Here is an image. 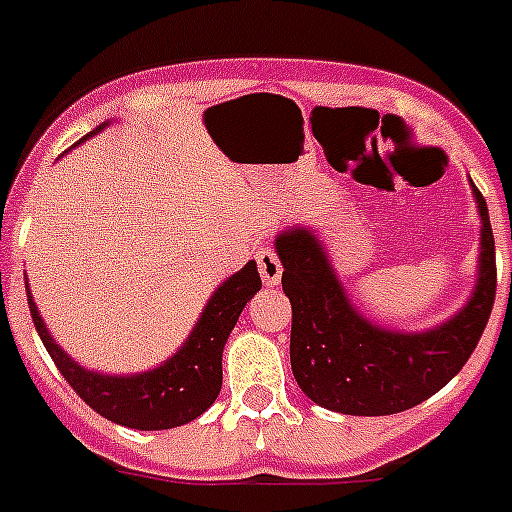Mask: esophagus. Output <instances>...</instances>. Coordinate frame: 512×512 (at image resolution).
<instances>
[{
    "mask_svg": "<svg viewBox=\"0 0 512 512\" xmlns=\"http://www.w3.org/2000/svg\"><path fill=\"white\" fill-rule=\"evenodd\" d=\"M257 270H260V278L267 288H275L283 278V262H280L278 252L265 247V250L257 252Z\"/></svg>",
    "mask_w": 512,
    "mask_h": 512,
    "instance_id": "1",
    "label": "esophagus"
}]
</instances>
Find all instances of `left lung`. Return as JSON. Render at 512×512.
I'll list each match as a JSON object with an SVG mask.
<instances>
[{
    "instance_id": "left-lung-1",
    "label": "left lung",
    "mask_w": 512,
    "mask_h": 512,
    "mask_svg": "<svg viewBox=\"0 0 512 512\" xmlns=\"http://www.w3.org/2000/svg\"><path fill=\"white\" fill-rule=\"evenodd\" d=\"M482 217L480 283L470 303L427 333L376 328L356 313L310 229H290L275 242L283 262V290L293 305L290 366L300 389L321 407L353 417L404 412L450 384L467 364L495 303L498 267L487 204Z\"/></svg>"
}]
</instances>
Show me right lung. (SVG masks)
<instances>
[{"instance_id": "right-lung-1", "label": "right lung", "mask_w": 512, "mask_h": 512, "mask_svg": "<svg viewBox=\"0 0 512 512\" xmlns=\"http://www.w3.org/2000/svg\"><path fill=\"white\" fill-rule=\"evenodd\" d=\"M95 128L93 133H98ZM90 133V136H93ZM262 288L255 262H247L237 275L222 283L204 308L197 328L184 348L164 366L136 376H105L85 371L62 351L47 333L32 295L30 313L47 353L62 379L100 417L131 429H171L207 412L222 389V351L247 300Z\"/></svg>"}]
</instances>
